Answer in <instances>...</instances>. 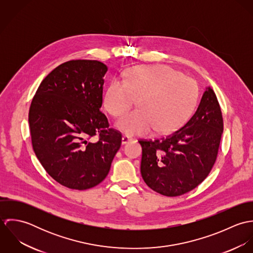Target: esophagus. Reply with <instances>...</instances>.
<instances>
[{
	"instance_id": "1",
	"label": "esophagus",
	"mask_w": 253,
	"mask_h": 253,
	"mask_svg": "<svg viewBox=\"0 0 253 253\" xmlns=\"http://www.w3.org/2000/svg\"><path fill=\"white\" fill-rule=\"evenodd\" d=\"M130 140H132L131 137H129L128 135H124L123 138H122V143H123V144H126V143H127L128 141H130Z\"/></svg>"
}]
</instances>
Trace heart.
Instances as JSON below:
<instances>
[{"label":"heart","mask_w":253,"mask_h":253,"mask_svg":"<svg viewBox=\"0 0 253 253\" xmlns=\"http://www.w3.org/2000/svg\"><path fill=\"white\" fill-rule=\"evenodd\" d=\"M137 98V107L118 120L116 126L128 135H144L154 129L169 133L191 116L198 99L196 82L166 65H140L127 70L124 80L110 81L104 107L112 116L124 114Z\"/></svg>","instance_id":"heart-1"}]
</instances>
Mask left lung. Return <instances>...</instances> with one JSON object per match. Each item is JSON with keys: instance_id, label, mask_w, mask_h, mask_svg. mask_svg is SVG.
<instances>
[{"instance_id": "8db88e82", "label": "left lung", "mask_w": 253, "mask_h": 253, "mask_svg": "<svg viewBox=\"0 0 253 253\" xmlns=\"http://www.w3.org/2000/svg\"><path fill=\"white\" fill-rule=\"evenodd\" d=\"M223 133V118L212 88L204 92L193 117L177 130L142 147L140 171L155 192L177 197L207 178L216 161Z\"/></svg>"}]
</instances>
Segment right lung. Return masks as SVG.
Returning a JSON list of instances; mask_svg holds the SVG:
<instances>
[{
	"label": "right lung",
	"instance_id": "right-lung-1",
	"mask_svg": "<svg viewBox=\"0 0 253 253\" xmlns=\"http://www.w3.org/2000/svg\"><path fill=\"white\" fill-rule=\"evenodd\" d=\"M107 66L97 60H70L41 83L29 110L33 150L45 171L75 190L98 185L122 144L109 128L102 105ZM97 135L99 140L92 142Z\"/></svg>",
	"mask_w": 253,
	"mask_h": 253
}]
</instances>
